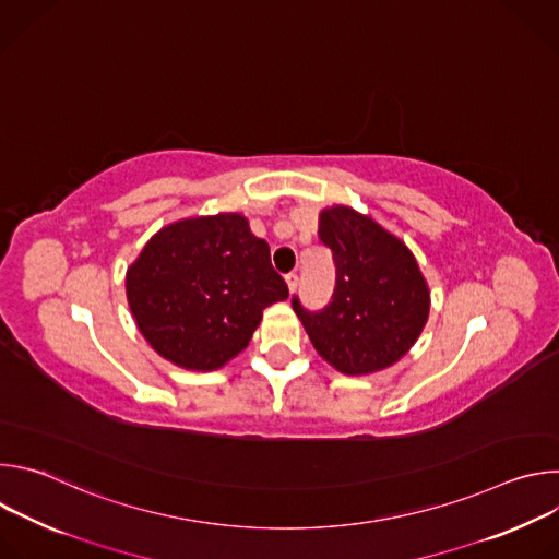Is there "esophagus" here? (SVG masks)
I'll use <instances>...</instances> for the list:
<instances>
[{
    "label": "esophagus",
    "mask_w": 559,
    "mask_h": 559,
    "mask_svg": "<svg viewBox=\"0 0 559 559\" xmlns=\"http://www.w3.org/2000/svg\"><path fill=\"white\" fill-rule=\"evenodd\" d=\"M285 281H287V287H289V292H296V287H298V283H300L298 274H296V272H289V274L285 276Z\"/></svg>",
    "instance_id": "esophagus-1"
}]
</instances>
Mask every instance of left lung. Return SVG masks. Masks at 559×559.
<instances>
[{"label": "left lung", "mask_w": 559, "mask_h": 559, "mask_svg": "<svg viewBox=\"0 0 559 559\" xmlns=\"http://www.w3.org/2000/svg\"><path fill=\"white\" fill-rule=\"evenodd\" d=\"M318 234L336 265L332 300L311 311L292 296L311 345L349 376L393 365L416 343L429 316V289L414 254L352 207L325 210Z\"/></svg>", "instance_id": "left-lung-1"}]
</instances>
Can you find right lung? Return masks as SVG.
<instances>
[{"label":"right lung","instance_id":"1","mask_svg":"<svg viewBox=\"0 0 559 559\" xmlns=\"http://www.w3.org/2000/svg\"><path fill=\"white\" fill-rule=\"evenodd\" d=\"M126 292L145 341L197 371L218 369L243 352L263 309L289 296L270 246L241 214L164 227L128 270Z\"/></svg>","mask_w":559,"mask_h":559}]
</instances>
